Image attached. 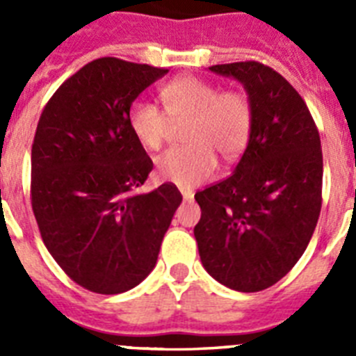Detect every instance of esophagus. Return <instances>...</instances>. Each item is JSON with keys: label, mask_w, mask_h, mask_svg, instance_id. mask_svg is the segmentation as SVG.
Masks as SVG:
<instances>
[{"label": "esophagus", "mask_w": 356, "mask_h": 356, "mask_svg": "<svg viewBox=\"0 0 356 356\" xmlns=\"http://www.w3.org/2000/svg\"><path fill=\"white\" fill-rule=\"evenodd\" d=\"M181 196H184L185 201H191L194 197L193 191H187V188H181Z\"/></svg>", "instance_id": "1"}]
</instances>
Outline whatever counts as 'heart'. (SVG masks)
<instances>
[{
    "instance_id": "b5f03b06",
    "label": "heart",
    "mask_w": 356,
    "mask_h": 356,
    "mask_svg": "<svg viewBox=\"0 0 356 356\" xmlns=\"http://www.w3.org/2000/svg\"><path fill=\"white\" fill-rule=\"evenodd\" d=\"M163 110L155 103L135 102L128 124L137 143L149 151L162 147L171 122L184 124V147L159 156L156 176L163 181L191 188L216 171L219 153L232 160L250 143L253 110L241 90H219L216 83L197 76H181L160 89Z\"/></svg>"
}]
</instances>
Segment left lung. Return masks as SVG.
<instances>
[{
  "mask_svg": "<svg viewBox=\"0 0 356 356\" xmlns=\"http://www.w3.org/2000/svg\"><path fill=\"white\" fill-rule=\"evenodd\" d=\"M244 85L250 143L234 175L196 193L201 264L219 284L259 292L284 278L312 238L323 203V151L310 110L260 62L209 67Z\"/></svg>",
  "mask_w": 356,
  "mask_h": 356,
  "instance_id": "left-lung-1",
  "label": "left lung"
}]
</instances>
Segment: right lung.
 I'll use <instances>...</instances> for the list:
<instances>
[{
	"mask_svg": "<svg viewBox=\"0 0 356 356\" xmlns=\"http://www.w3.org/2000/svg\"><path fill=\"white\" fill-rule=\"evenodd\" d=\"M168 72L103 56L74 72L46 103L31 144V209L65 275L97 294H121L155 267L181 194H147L153 162L128 124L131 103Z\"/></svg>",
	"mask_w": 356,
	"mask_h": 356,
	"instance_id": "right-lung-1",
	"label": "right lung"
}]
</instances>
